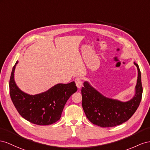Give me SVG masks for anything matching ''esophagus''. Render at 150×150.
I'll return each instance as SVG.
<instances>
[{
    "instance_id": "1",
    "label": "esophagus",
    "mask_w": 150,
    "mask_h": 150,
    "mask_svg": "<svg viewBox=\"0 0 150 150\" xmlns=\"http://www.w3.org/2000/svg\"><path fill=\"white\" fill-rule=\"evenodd\" d=\"M75 82L76 87H77L79 88H80L82 85V81L81 78L79 77V76H77V77L75 79Z\"/></svg>"
}]
</instances>
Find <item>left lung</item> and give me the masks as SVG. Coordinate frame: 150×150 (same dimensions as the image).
I'll return each instance as SVG.
<instances>
[{
    "label": "left lung",
    "mask_w": 150,
    "mask_h": 150,
    "mask_svg": "<svg viewBox=\"0 0 150 150\" xmlns=\"http://www.w3.org/2000/svg\"><path fill=\"white\" fill-rule=\"evenodd\" d=\"M138 69V79L134 97L127 102L105 97L85 81L82 87V108L88 120L93 125L102 127L120 125L131 118L136 112L142 100L143 87L139 66L134 62Z\"/></svg>",
    "instance_id": "left-lung-1"
}]
</instances>
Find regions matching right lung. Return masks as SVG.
Segmentation results:
<instances>
[{"instance_id": "obj_1", "label": "right lung", "mask_w": 150, "mask_h": 150, "mask_svg": "<svg viewBox=\"0 0 150 150\" xmlns=\"http://www.w3.org/2000/svg\"><path fill=\"white\" fill-rule=\"evenodd\" d=\"M17 61L9 81L10 96L19 114L27 121L37 125H52L61 117L67 101L77 91L75 82L58 83L42 93L29 95L23 92L14 81Z\"/></svg>"}]
</instances>
